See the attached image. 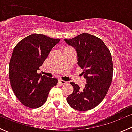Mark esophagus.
I'll return each instance as SVG.
<instances>
[{
    "mask_svg": "<svg viewBox=\"0 0 132 132\" xmlns=\"http://www.w3.org/2000/svg\"><path fill=\"white\" fill-rule=\"evenodd\" d=\"M59 82L61 84H65L67 83V82H66V81L62 80H59Z\"/></svg>",
    "mask_w": 132,
    "mask_h": 132,
    "instance_id": "1",
    "label": "esophagus"
}]
</instances>
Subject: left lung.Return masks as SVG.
Listing matches in <instances>:
<instances>
[{
	"label": "left lung",
	"mask_w": 132,
	"mask_h": 132,
	"mask_svg": "<svg viewBox=\"0 0 132 132\" xmlns=\"http://www.w3.org/2000/svg\"><path fill=\"white\" fill-rule=\"evenodd\" d=\"M64 41L75 48L78 65L84 70L82 75L87 81L83 90L74 82H70L73 91L66 100L77 110H91L104 99L111 84L113 63L110 52L102 39L88 33Z\"/></svg>",
	"instance_id": "obj_1"
}]
</instances>
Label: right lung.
Wrapping results in <instances>:
<instances>
[{"label":"right lung","instance_id":"obj_1","mask_svg":"<svg viewBox=\"0 0 132 132\" xmlns=\"http://www.w3.org/2000/svg\"><path fill=\"white\" fill-rule=\"evenodd\" d=\"M59 41L32 34L14 48L9 65V80L14 94L23 105L40 107L46 102L52 87L57 84V78L42 76L37 71Z\"/></svg>","mask_w":132,"mask_h":132}]
</instances>
